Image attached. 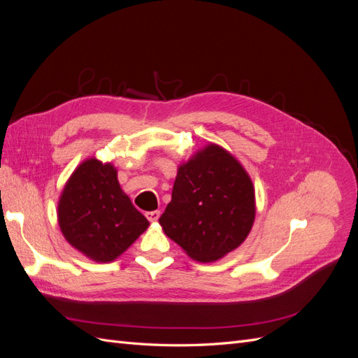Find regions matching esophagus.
I'll list each match as a JSON object with an SVG mask.
<instances>
[{
  "mask_svg": "<svg viewBox=\"0 0 358 358\" xmlns=\"http://www.w3.org/2000/svg\"><path fill=\"white\" fill-rule=\"evenodd\" d=\"M161 212L159 210H150V212H146V218L150 221V222H155L158 221Z\"/></svg>",
  "mask_w": 358,
  "mask_h": 358,
  "instance_id": "esophagus-1",
  "label": "esophagus"
}]
</instances>
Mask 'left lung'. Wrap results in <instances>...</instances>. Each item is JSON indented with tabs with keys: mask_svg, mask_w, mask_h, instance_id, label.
<instances>
[{
	"mask_svg": "<svg viewBox=\"0 0 358 358\" xmlns=\"http://www.w3.org/2000/svg\"><path fill=\"white\" fill-rule=\"evenodd\" d=\"M255 220V189L229 150L209 143L179 166L159 224L192 259L212 263L241 246Z\"/></svg>",
	"mask_w": 358,
	"mask_h": 358,
	"instance_id": "8db88e82",
	"label": "left lung"
}]
</instances>
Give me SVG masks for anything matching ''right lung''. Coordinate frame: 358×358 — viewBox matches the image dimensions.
<instances>
[{"mask_svg": "<svg viewBox=\"0 0 358 358\" xmlns=\"http://www.w3.org/2000/svg\"><path fill=\"white\" fill-rule=\"evenodd\" d=\"M58 224L66 241L96 263H110L142 234L149 221L117 182L110 162L85 159L64 187Z\"/></svg>", "mask_w": 358, "mask_h": 358, "instance_id": "1", "label": "right lung"}]
</instances>
